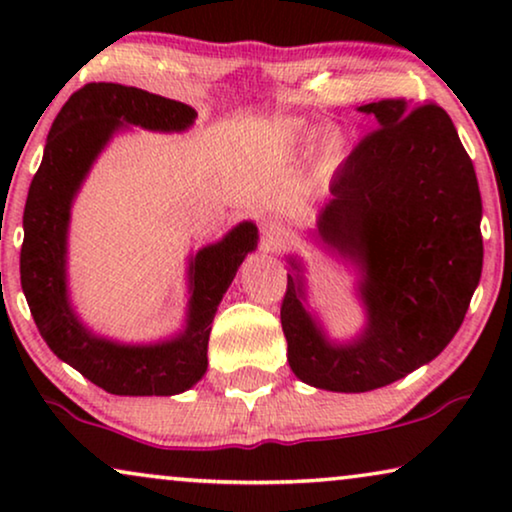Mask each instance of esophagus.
Masks as SVG:
<instances>
[{"instance_id":"34e87169","label":"esophagus","mask_w":512,"mask_h":512,"mask_svg":"<svg viewBox=\"0 0 512 512\" xmlns=\"http://www.w3.org/2000/svg\"><path fill=\"white\" fill-rule=\"evenodd\" d=\"M261 235H263V244L265 247H282L286 237H289V226H286V221L282 219V216L277 214H268L263 216L261 221Z\"/></svg>"}]
</instances>
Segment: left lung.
<instances>
[{
    "mask_svg": "<svg viewBox=\"0 0 512 512\" xmlns=\"http://www.w3.org/2000/svg\"><path fill=\"white\" fill-rule=\"evenodd\" d=\"M380 128L356 144L331 179L317 230L359 263L368 324L338 345L305 310L300 263L282 300L286 359L317 389H380L450 345L482 272V200L471 158L438 104L403 97L359 107Z\"/></svg>",
    "mask_w": 512,
    "mask_h": 512,
    "instance_id": "left-lung-1",
    "label": "left lung"
}]
</instances>
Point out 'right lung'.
<instances>
[{
	"label": "right lung",
	"mask_w": 512,
	"mask_h": 512,
	"mask_svg": "<svg viewBox=\"0 0 512 512\" xmlns=\"http://www.w3.org/2000/svg\"><path fill=\"white\" fill-rule=\"evenodd\" d=\"M195 109L121 83H86L69 97L48 132L23 214L20 284L41 338L51 352L97 387L116 396H172L191 389L207 370V342L223 293L256 249L258 230L242 221L221 242L200 249L188 265L191 300L186 328L156 345L97 338L67 298V228L74 195L114 132L191 128Z\"/></svg>",
	"instance_id": "right-lung-1"
}]
</instances>
